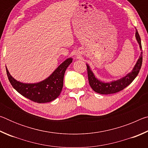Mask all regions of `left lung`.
<instances>
[{"label": "left lung", "instance_id": "8db88e82", "mask_svg": "<svg viewBox=\"0 0 148 148\" xmlns=\"http://www.w3.org/2000/svg\"><path fill=\"white\" fill-rule=\"evenodd\" d=\"M135 37H136V40L139 44L140 49L142 51L140 53L139 59H138L136 63L134 65L132 71L127 74L126 76L121 77V78L116 80V81H112L110 82H102L95 77L94 73L91 71L89 64H86L89 83L90 86H91L94 91L97 92V93L102 95L116 93V92L121 91V90L128 86L129 84H131L132 81L135 79V77L137 76V75L139 73L140 69H141L142 64V50L141 40H140V37L136 29V33H135Z\"/></svg>", "mask_w": 148, "mask_h": 148}]
</instances>
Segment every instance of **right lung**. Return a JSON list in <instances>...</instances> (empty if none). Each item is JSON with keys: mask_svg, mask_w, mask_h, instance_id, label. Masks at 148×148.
Instances as JSON below:
<instances>
[{"mask_svg": "<svg viewBox=\"0 0 148 148\" xmlns=\"http://www.w3.org/2000/svg\"><path fill=\"white\" fill-rule=\"evenodd\" d=\"M72 62L70 57L55 70L49 77L34 84L22 83L12 77L6 67L8 79L12 87L23 97L37 103H46L56 99L62 91L65 71Z\"/></svg>", "mask_w": 148, "mask_h": 148, "instance_id": "1", "label": "right lung"}]
</instances>
